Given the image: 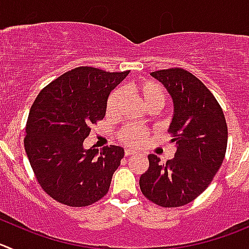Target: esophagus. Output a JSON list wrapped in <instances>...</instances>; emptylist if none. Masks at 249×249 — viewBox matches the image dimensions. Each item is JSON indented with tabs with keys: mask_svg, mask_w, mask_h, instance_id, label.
I'll list each match as a JSON object with an SVG mask.
<instances>
[{
	"mask_svg": "<svg viewBox=\"0 0 249 249\" xmlns=\"http://www.w3.org/2000/svg\"><path fill=\"white\" fill-rule=\"evenodd\" d=\"M124 153H125V156H131V155H135V151H132V150H130V148H126V150L124 151Z\"/></svg>",
	"mask_w": 249,
	"mask_h": 249,
	"instance_id": "esophagus-1",
	"label": "esophagus"
}]
</instances>
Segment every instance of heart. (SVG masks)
Here are the masks:
<instances>
[{
	"instance_id": "1",
	"label": "heart",
	"mask_w": 249,
	"mask_h": 249,
	"mask_svg": "<svg viewBox=\"0 0 249 249\" xmlns=\"http://www.w3.org/2000/svg\"><path fill=\"white\" fill-rule=\"evenodd\" d=\"M127 89L131 94L136 97L148 110L157 111L166 104L167 92L162 85L156 81L151 80H138L130 83ZM123 94L119 89H115L110 93L107 99L106 111L107 115L114 117L119 111L122 106ZM148 139V131L145 129L136 126H125L119 131V140L123 143L131 147H139L143 145Z\"/></svg>"
}]
</instances>
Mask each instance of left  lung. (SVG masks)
Here are the masks:
<instances>
[{"label":"left lung","instance_id":"1","mask_svg":"<svg viewBox=\"0 0 249 249\" xmlns=\"http://www.w3.org/2000/svg\"><path fill=\"white\" fill-rule=\"evenodd\" d=\"M151 75L163 83L173 101L168 131L177 150L166 163L148 155L150 166L139 183L148 200L162 208H178L199 196L221 167L227 147L226 120L213 93L189 71L177 67Z\"/></svg>","mask_w":249,"mask_h":249}]
</instances>
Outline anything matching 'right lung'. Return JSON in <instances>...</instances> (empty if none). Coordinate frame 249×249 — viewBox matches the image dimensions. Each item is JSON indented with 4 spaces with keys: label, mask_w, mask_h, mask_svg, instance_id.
<instances>
[{
    "label": "right lung",
    "mask_w": 249,
    "mask_h": 249,
    "mask_svg": "<svg viewBox=\"0 0 249 249\" xmlns=\"http://www.w3.org/2000/svg\"><path fill=\"white\" fill-rule=\"evenodd\" d=\"M130 71L81 66L41 89L25 125L24 148L44 192L69 206H88L108 193L124 148L86 150L90 126L106 115L107 99Z\"/></svg>",
    "instance_id": "1"
}]
</instances>
